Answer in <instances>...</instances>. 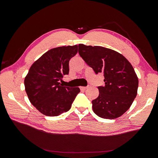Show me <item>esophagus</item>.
Instances as JSON below:
<instances>
[{
	"mask_svg": "<svg viewBox=\"0 0 158 158\" xmlns=\"http://www.w3.org/2000/svg\"><path fill=\"white\" fill-rule=\"evenodd\" d=\"M88 87H85V86H81L80 89L81 90H86Z\"/></svg>",
	"mask_w": 158,
	"mask_h": 158,
	"instance_id": "34e87169",
	"label": "esophagus"
}]
</instances>
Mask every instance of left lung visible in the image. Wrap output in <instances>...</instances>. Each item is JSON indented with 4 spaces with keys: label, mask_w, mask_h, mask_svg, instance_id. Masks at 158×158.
<instances>
[{
    "label": "left lung",
    "mask_w": 158,
    "mask_h": 158,
    "mask_svg": "<svg viewBox=\"0 0 158 158\" xmlns=\"http://www.w3.org/2000/svg\"><path fill=\"white\" fill-rule=\"evenodd\" d=\"M79 54L95 73L103 72L104 86L92 101L94 112L102 118L114 119L126 113L137 95L138 78L129 61L121 54L100 46L79 44Z\"/></svg>",
    "instance_id": "1"
}]
</instances>
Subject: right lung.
Returning a JSON list of instances; mask_svg holds the SVG:
<instances>
[{
	"instance_id": "obj_1",
	"label": "right lung",
	"mask_w": 158,
	"mask_h": 158,
	"mask_svg": "<svg viewBox=\"0 0 158 158\" xmlns=\"http://www.w3.org/2000/svg\"><path fill=\"white\" fill-rule=\"evenodd\" d=\"M77 51V45L52 48L31 65L24 79L25 89L40 113L56 117L70 109L80 89L64 86L60 81L69 74V61Z\"/></svg>"
}]
</instances>
